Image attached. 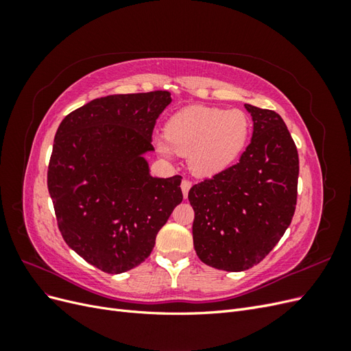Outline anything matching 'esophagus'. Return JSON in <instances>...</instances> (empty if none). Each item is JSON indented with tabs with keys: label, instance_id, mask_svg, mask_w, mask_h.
I'll return each mask as SVG.
<instances>
[{
	"label": "esophagus",
	"instance_id": "esophagus-1",
	"mask_svg": "<svg viewBox=\"0 0 351 351\" xmlns=\"http://www.w3.org/2000/svg\"><path fill=\"white\" fill-rule=\"evenodd\" d=\"M190 187H192V183H190L189 180H183V182H182V192H183V196H184V197H187Z\"/></svg>",
	"mask_w": 351,
	"mask_h": 351
}]
</instances>
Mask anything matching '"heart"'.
I'll use <instances>...</instances> for the list:
<instances>
[{"label":"heart","mask_w":351,"mask_h":351,"mask_svg":"<svg viewBox=\"0 0 351 351\" xmlns=\"http://www.w3.org/2000/svg\"><path fill=\"white\" fill-rule=\"evenodd\" d=\"M249 133L250 120L241 110L192 105L167 121V139H158L155 145L164 156H173L174 152L189 156L195 174L212 177L236 161Z\"/></svg>","instance_id":"heart-1"}]
</instances>
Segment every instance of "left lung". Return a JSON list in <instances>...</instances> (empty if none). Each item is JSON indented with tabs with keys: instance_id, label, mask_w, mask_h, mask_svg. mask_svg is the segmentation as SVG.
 Returning <instances> with one entry per match:
<instances>
[{
	"instance_id": "obj_1",
	"label": "left lung",
	"mask_w": 351,
	"mask_h": 351,
	"mask_svg": "<svg viewBox=\"0 0 351 351\" xmlns=\"http://www.w3.org/2000/svg\"><path fill=\"white\" fill-rule=\"evenodd\" d=\"M244 107L253 134L240 161L189 192L196 254L228 272L246 271L267 256L297 204L299 154L289 129L275 111Z\"/></svg>"
}]
</instances>
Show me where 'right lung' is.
Returning a JSON list of instances; mask_svg holds the SVG:
<instances>
[{
  "label": "right lung",
  "mask_w": 351,
  "mask_h": 351,
  "mask_svg": "<svg viewBox=\"0 0 351 351\" xmlns=\"http://www.w3.org/2000/svg\"><path fill=\"white\" fill-rule=\"evenodd\" d=\"M171 93L110 95L70 112L56 133L48 190L62 239L107 274L149 256L158 231L182 204V176L152 177L156 119Z\"/></svg>",
  "instance_id": "1"
}]
</instances>
